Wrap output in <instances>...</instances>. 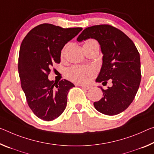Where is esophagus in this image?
<instances>
[{"instance_id":"esophagus-1","label":"esophagus","mask_w":154,"mask_h":154,"mask_svg":"<svg viewBox=\"0 0 154 154\" xmlns=\"http://www.w3.org/2000/svg\"><path fill=\"white\" fill-rule=\"evenodd\" d=\"M80 86H82V88H85V89H86V90H89V89H90L91 88V86H85V85H79Z\"/></svg>"}]
</instances>
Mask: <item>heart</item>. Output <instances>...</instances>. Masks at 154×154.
I'll list each match as a JSON object with an SVG mask.
<instances>
[{"mask_svg":"<svg viewBox=\"0 0 154 154\" xmlns=\"http://www.w3.org/2000/svg\"><path fill=\"white\" fill-rule=\"evenodd\" d=\"M84 46H99L98 42L93 39H90L86 41ZM65 48H64L61 53L63 57L64 55ZM66 77L68 79L75 83L81 84H86L91 81L92 79L96 75V71L93 68L84 66H72L66 70Z\"/></svg>","mask_w":154,"mask_h":154,"instance_id":"obj_1","label":"heart"}]
</instances>
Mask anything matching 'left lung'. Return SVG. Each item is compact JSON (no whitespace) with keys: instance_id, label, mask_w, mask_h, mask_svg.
I'll use <instances>...</instances> for the list:
<instances>
[{"instance_id":"1","label":"left lung","mask_w":154,"mask_h":154,"mask_svg":"<svg viewBox=\"0 0 154 154\" xmlns=\"http://www.w3.org/2000/svg\"><path fill=\"white\" fill-rule=\"evenodd\" d=\"M94 38L101 45L103 64L97 82L103 85L110 80L112 86L101 90L103 97L94 102L97 110L106 115H116L132 103L141 80L140 55L132 40L123 31L109 24L86 28L78 36L82 42Z\"/></svg>"}]
</instances>
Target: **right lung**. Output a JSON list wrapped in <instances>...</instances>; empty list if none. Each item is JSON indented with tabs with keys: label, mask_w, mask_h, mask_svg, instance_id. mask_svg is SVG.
I'll list each match as a JSON object with an SVG mask.
<instances>
[{
	"label": "right lung",
	"mask_w": 154,
	"mask_h": 154,
	"mask_svg": "<svg viewBox=\"0 0 154 154\" xmlns=\"http://www.w3.org/2000/svg\"><path fill=\"white\" fill-rule=\"evenodd\" d=\"M82 30V27L64 29L41 24L31 29L22 42L18 57L21 87L28 106L39 119L52 121L66 107L67 95L74 84L66 79L49 81L48 76L53 65L60 63L64 45Z\"/></svg>",
	"instance_id": "1"
}]
</instances>
